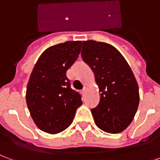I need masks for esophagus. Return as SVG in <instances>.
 <instances>
[{"label": "esophagus", "mask_w": 160, "mask_h": 160, "mask_svg": "<svg viewBox=\"0 0 160 160\" xmlns=\"http://www.w3.org/2000/svg\"><path fill=\"white\" fill-rule=\"evenodd\" d=\"M86 90H87V87L86 86H84V89H83V90H82V93H85V92H86Z\"/></svg>", "instance_id": "obj_1"}]
</instances>
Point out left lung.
<instances>
[{
	"mask_svg": "<svg viewBox=\"0 0 160 160\" xmlns=\"http://www.w3.org/2000/svg\"><path fill=\"white\" fill-rule=\"evenodd\" d=\"M81 57L95 76L100 100L91 109L95 124L116 134L131 124L140 102L138 84L132 69L113 46L93 40L84 41Z\"/></svg>",
	"mask_w": 160,
	"mask_h": 160,
	"instance_id": "left-lung-1",
	"label": "left lung"
}]
</instances>
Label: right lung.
Instances as JSON below:
<instances>
[{
    "instance_id": "1",
    "label": "right lung",
    "mask_w": 160,
    "mask_h": 160,
    "mask_svg": "<svg viewBox=\"0 0 160 160\" xmlns=\"http://www.w3.org/2000/svg\"><path fill=\"white\" fill-rule=\"evenodd\" d=\"M81 41H68L44 51L29 77L26 102L40 130L56 134L71 125L82 104L81 95L71 88L67 71L75 63Z\"/></svg>"
}]
</instances>
